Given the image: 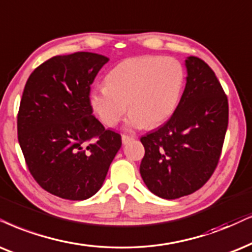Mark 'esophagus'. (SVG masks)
Returning a JSON list of instances; mask_svg holds the SVG:
<instances>
[{
	"label": "esophagus",
	"mask_w": 252,
	"mask_h": 252,
	"mask_svg": "<svg viewBox=\"0 0 252 252\" xmlns=\"http://www.w3.org/2000/svg\"><path fill=\"white\" fill-rule=\"evenodd\" d=\"M133 137L128 136V135H122V143L123 144H128L130 141H132Z\"/></svg>",
	"instance_id": "esophagus-1"
}]
</instances>
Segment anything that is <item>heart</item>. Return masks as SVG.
Returning a JSON list of instances; mask_svg holds the SVG:
<instances>
[{"mask_svg": "<svg viewBox=\"0 0 252 252\" xmlns=\"http://www.w3.org/2000/svg\"><path fill=\"white\" fill-rule=\"evenodd\" d=\"M186 79L179 60L143 56L123 60L108 73L106 85L94 87L89 94L92 109L104 126H111L130 114L129 129L157 126L176 111Z\"/></svg>", "mask_w": 252, "mask_h": 252, "instance_id": "b5f03b06", "label": "heart"}]
</instances>
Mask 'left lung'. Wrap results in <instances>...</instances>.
<instances>
[{"label":"left lung","instance_id":"obj_1","mask_svg":"<svg viewBox=\"0 0 252 252\" xmlns=\"http://www.w3.org/2000/svg\"><path fill=\"white\" fill-rule=\"evenodd\" d=\"M185 65L186 86L176 111L141 138L142 179L152 193L167 200L192 194L208 181L228 128V98L215 73L193 56Z\"/></svg>","mask_w":252,"mask_h":252}]
</instances>
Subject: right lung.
Returning <instances> with one entry per match:
<instances>
[{
  "label": "right lung",
  "instance_id": "add662e5",
  "mask_svg": "<svg viewBox=\"0 0 252 252\" xmlns=\"http://www.w3.org/2000/svg\"><path fill=\"white\" fill-rule=\"evenodd\" d=\"M109 58L92 52L56 56L25 84L17 132L29 171L41 189L67 200H86L102 184L122 145L93 115L89 93Z\"/></svg>",
  "mask_w": 252,
  "mask_h": 252
}]
</instances>
